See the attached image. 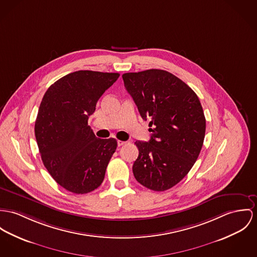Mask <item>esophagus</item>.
Segmentation results:
<instances>
[{
	"label": "esophagus",
	"mask_w": 257,
	"mask_h": 257,
	"mask_svg": "<svg viewBox=\"0 0 257 257\" xmlns=\"http://www.w3.org/2000/svg\"><path fill=\"white\" fill-rule=\"evenodd\" d=\"M127 142H124V141H120V140H118L117 141V145H118V147H121V146H124L125 144H126Z\"/></svg>",
	"instance_id": "esophagus-1"
}]
</instances>
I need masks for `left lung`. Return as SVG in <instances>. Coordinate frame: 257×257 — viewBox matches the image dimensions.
<instances>
[{
    "label": "left lung",
    "mask_w": 257,
    "mask_h": 257,
    "mask_svg": "<svg viewBox=\"0 0 257 257\" xmlns=\"http://www.w3.org/2000/svg\"><path fill=\"white\" fill-rule=\"evenodd\" d=\"M142 118L150 120L149 142L137 141L133 174L146 188L162 192L192 169L202 148L205 117L197 94L182 80L161 69L122 75Z\"/></svg>",
    "instance_id": "obj_1"
}]
</instances>
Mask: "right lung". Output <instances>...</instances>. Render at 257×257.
I'll list each match as a JSON object with an SVG mask.
<instances>
[{
    "label": "right lung",
    "mask_w": 257,
    "mask_h": 257,
    "mask_svg": "<svg viewBox=\"0 0 257 257\" xmlns=\"http://www.w3.org/2000/svg\"><path fill=\"white\" fill-rule=\"evenodd\" d=\"M119 73L79 70L56 81L45 93L35 121L42 161L55 181L74 194L103 181L117 142L97 138L88 125L101 95Z\"/></svg>",
    "instance_id": "right-lung-1"
}]
</instances>
